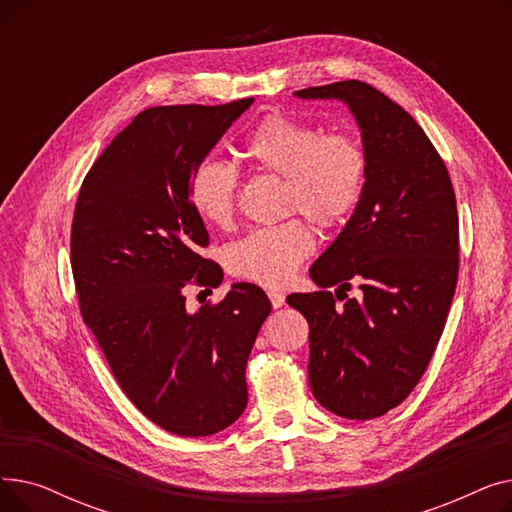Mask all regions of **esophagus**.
<instances>
[{
	"mask_svg": "<svg viewBox=\"0 0 512 512\" xmlns=\"http://www.w3.org/2000/svg\"><path fill=\"white\" fill-rule=\"evenodd\" d=\"M267 297H270L274 309H280L284 305V299H286L284 292H280V290H267Z\"/></svg>",
	"mask_w": 512,
	"mask_h": 512,
	"instance_id": "1",
	"label": "esophagus"
}]
</instances>
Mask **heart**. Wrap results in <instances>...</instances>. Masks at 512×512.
I'll use <instances>...</instances> for the list:
<instances>
[{"label":"heart","instance_id":"obj_1","mask_svg":"<svg viewBox=\"0 0 512 512\" xmlns=\"http://www.w3.org/2000/svg\"><path fill=\"white\" fill-rule=\"evenodd\" d=\"M257 170L284 178V207L299 209L315 224L332 228L357 209L369 161L363 145L344 132L321 134L315 124L267 114L242 141ZM238 174L220 159H201L188 180V199L199 218L215 228L230 226L236 209ZM309 226L290 218L251 230L224 251L228 272L261 286H282L313 253Z\"/></svg>","mask_w":512,"mask_h":512}]
</instances>
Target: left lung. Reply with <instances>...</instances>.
Segmentation results:
<instances>
[{"instance_id":"8db88e82","label":"left lung","mask_w":512,"mask_h":512,"mask_svg":"<svg viewBox=\"0 0 512 512\" xmlns=\"http://www.w3.org/2000/svg\"><path fill=\"white\" fill-rule=\"evenodd\" d=\"M294 95L346 103L369 161L351 220L309 270L319 290L286 301L309 321V384L319 405L373 419L413 392L442 336L459 276L454 188L421 126L378 89L342 80ZM353 281L360 292L348 300Z\"/></svg>"}]
</instances>
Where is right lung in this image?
<instances>
[{
  "instance_id": "obj_1",
  "label": "right lung",
  "mask_w": 512,
  "mask_h": 512,
  "mask_svg": "<svg viewBox=\"0 0 512 512\" xmlns=\"http://www.w3.org/2000/svg\"><path fill=\"white\" fill-rule=\"evenodd\" d=\"M251 103L149 107L99 155L74 207L70 261L85 324L132 405L184 438L218 434L245 411L247 361L272 311L249 282L195 313L184 297L188 282L224 278L199 255L209 234L188 180Z\"/></svg>"
}]
</instances>
